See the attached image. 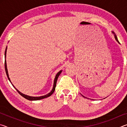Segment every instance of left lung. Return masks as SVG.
I'll return each instance as SVG.
<instances>
[{"mask_svg":"<svg viewBox=\"0 0 127 127\" xmlns=\"http://www.w3.org/2000/svg\"><path fill=\"white\" fill-rule=\"evenodd\" d=\"M112 33L114 34V37H115V40H117V41L118 42V43H119V44H120V42H119V41H118V38H117V35H115V33H114V32L113 31H112ZM83 97H84V96H83Z\"/></svg>","mask_w":127,"mask_h":127,"instance_id":"1","label":"left lung"}]
</instances>
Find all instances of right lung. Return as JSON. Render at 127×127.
Wrapping results in <instances>:
<instances>
[{"instance_id": "obj_1", "label": "right lung", "mask_w": 127, "mask_h": 127, "mask_svg": "<svg viewBox=\"0 0 127 127\" xmlns=\"http://www.w3.org/2000/svg\"><path fill=\"white\" fill-rule=\"evenodd\" d=\"M7 48H6L5 49V63H4V66H5V72H6V74H7V77L8 79H9V81L10 82V83H12L11 81H10V78L9 77V75H8V70H7V63H6V60H5V58H6V53H7ZM62 70H60V71L57 74V75L55 76V79H54V85H53V88L52 90H51L50 92H49V94L45 95L44 96H38V97H33V96H28V95H25L23 94L22 93H21V92L20 91H19L18 90H17L16 87H15L14 86V85L12 84V85H13V86L15 89H16L17 90V91L18 92L19 94H20L21 96H23V97L26 98V99L29 100H31V101H33V100H41V99H43V98H46L48 97H49V96H51V95H52L53 94V92H54L55 90V87H56V84H57V79H58V77L59 76V75L61 74V73H62Z\"/></svg>"}]
</instances>
